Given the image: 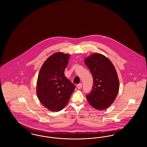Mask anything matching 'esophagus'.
<instances>
[{
	"instance_id": "obj_1",
	"label": "esophagus",
	"mask_w": 147,
	"mask_h": 147,
	"mask_svg": "<svg viewBox=\"0 0 147 147\" xmlns=\"http://www.w3.org/2000/svg\"><path fill=\"white\" fill-rule=\"evenodd\" d=\"M77 87L78 89H80L82 88V84L80 83V84H78Z\"/></svg>"
}]
</instances>
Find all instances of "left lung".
Here are the masks:
<instances>
[{
  "mask_svg": "<svg viewBox=\"0 0 147 147\" xmlns=\"http://www.w3.org/2000/svg\"><path fill=\"white\" fill-rule=\"evenodd\" d=\"M91 72L94 86L86 96L94 108L102 110L109 107L117 96L119 88V77L111 61L104 55L93 53L84 59Z\"/></svg>",
  "mask_w": 147,
  "mask_h": 147,
  "instance_id": "left-lung-1",
  "label": "left lung"
}]
</instances>
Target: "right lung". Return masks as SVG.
I'll return each instance as SVG.
<instances>
[{
	"mask_svg": "<svg viewBox=\"0 0 147 147\" xmlns=\"http://www.w3.org/2000/svg\"><path fill=\"white\" fill-rule=\"evenodd\" d=\"M69 58L68 54L55 53L45 61L40 70L36 94L42 105L51 111L62 110L74 91L75 86L64 73Z\"/></svg>",
	"mask_w": 147,
	"mask_h": 147,
	"instance_id": "right-lung-1",
	"label": "right lung"
}]
</instances>
